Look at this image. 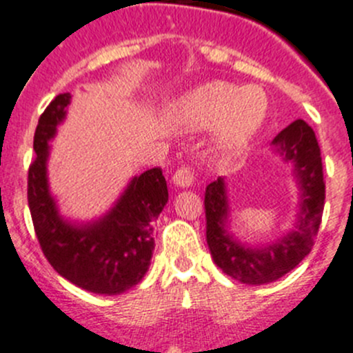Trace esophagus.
<instances>
[{
	"label": "esophagus",
	"mask_w": 353,
	"mask_h": 353,
	"mask_svg": "<svg viewBox=\"0 0 353 353\" xmlns=\"http://www.w3.org/2000/svg\"><path fill=\"white\" fill-rule=\"evenodd\" d=\"M193 179H195V176H193V169L190 165L179 167V169L174 172V184H177V186H192Z\"/></svg>",
	"instance_id": "esophagus-1"
}]
</instances>
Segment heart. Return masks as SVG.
Here are the masks:
<instances>
[{
  "instance_id": "heart-1",
  "label": "heart",
  "mask_w": 353,
  "mask_h": 353,
  "mask_svg": "<svg viewBox=\"0 0 353 353\" xmlns=\"http://www.w3.org/2000/svg\"><path fill=\"white\" fill-rule=\"evenodd\" d=\"M268 113V99L259 87L209 81L181 97L176 117L188 128L216 123V141L225 150L247 144L258 134Z\"/></svg>"
}]
</instances>
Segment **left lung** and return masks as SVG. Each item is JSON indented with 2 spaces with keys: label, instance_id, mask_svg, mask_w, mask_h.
<instances>
[{
  "label": "left lung",
  "instance_id": "1",
  "mask_svg": "<svg viewBox=\"0 0 353 353\" xmlns=\"http://www.w3.org/2000/svg\"><path fill=\"white\" fill-rule=\"evenodd\" d=\"M273 144L292 160L303 190L301 217L294 233L265 249H249L226 235L228 216L225 183L219 177L205 188V235L214 263L235 281L261 285L279 281L310 254L322 221L325 181L315 132L306 121L296 120L273 139Z\"/></svg>",
  "mask_w": 353,
  "mask_h": 353
}]
</instances>
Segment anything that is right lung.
Returning a JSON list of instances; mask_svg holds the SVG:
<instances>
[{"instance_id":"add662e5","label":"right lung","mask_w":353,"mask_h":353,"mask_svg":"<svg viewBox=\"0 0 353 353\" xmlns=\"http://www.w3.org/2000/svg\"><path fill=\"white\" fill-rule=\"evenodd\" d=\"M71 95L59 94L43 111L34 132L36 157L28 172V203L43 254L65 281L95 294H120L144 276L154 249L153 225L169 200L160 167L132 181L104 219L72 226L59 217L48 195V139L65 114Z\"/></svg>"}]
</instances>
